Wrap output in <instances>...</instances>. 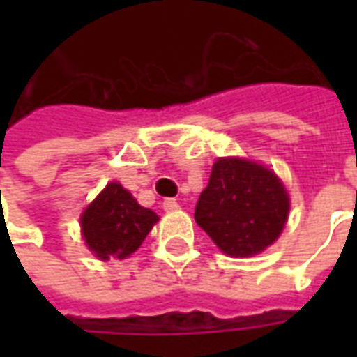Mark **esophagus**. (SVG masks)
Wrapping results in <instances>:
<instances>
[{"instance_id":"obj_1","label":"esophagus","mask_w":357,"mask_h":357,"mask_svg":"<svg viewBox=\"0 0 357 357\" xmlns=\"http://www.w3.org/2000/svg\"><path fill=\"white\" fill-rule=\"evenodd\" d=\"M162 208L166 210V212H174V210L179 208V204H178V201H176V199H164Z\"/></svg>"}]
</instances>
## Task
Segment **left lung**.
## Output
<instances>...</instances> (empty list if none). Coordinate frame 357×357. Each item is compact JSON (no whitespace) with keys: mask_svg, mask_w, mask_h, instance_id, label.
Instances as JSON below:
<instances>
[{"mask_svg":"<svg viewBox=\"0 0 357 357\" xmlns=\"http://www.w3.org/2000/svg\"><path fill=\"white\" fill-rule=\"evenodd\" d=\"M289 197L275 174L241 158H220L195 206V222L229 256H255L283 231Z\"/></svg>","mask_w":357,"mask_h":357,"instance_id":"1","label":"left lung"}]
</instances>
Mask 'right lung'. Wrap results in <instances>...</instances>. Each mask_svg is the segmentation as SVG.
I'll return each instance as SVG.
<instances>
[{
  "label": "right lung",
  "mask_w": 357,
  "mask_h": 357,
  "mask_svg": "<svg viewBox=\"0 0 357 357\" xmlns=\"http://www.w3.org/2000/svg\"><path fill=\"white\" fill-rule=\"evenodd\" d=\"M156 222L153 210L139 206L120 183H109L84 210L82 235L101 260H122L141 247Z\"/></svg>",
  "instance_id": "1"
}]
</instances>
